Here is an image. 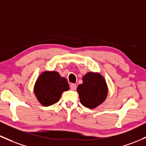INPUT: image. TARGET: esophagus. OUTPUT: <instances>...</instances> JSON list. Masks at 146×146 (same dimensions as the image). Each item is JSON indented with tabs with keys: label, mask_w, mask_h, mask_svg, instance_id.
I'll return each mask as SVG.
<instances>
[{
	"label": "esophagus",
	"mask_w": 146,
	"mask_h": 146,
	"mask_svg": "<svg viewBox=\"0 0 146 146\" xmlns=\"http://www.w3.org/2000/svg\"><path fill=\"white\" fill-rule=\"evenodd\" d=\"M70 89H72V90H76V88H77V86H76V84H73H73H70Z\"/></svg>",
	"instance_id": "1"
}]
</instances>
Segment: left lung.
Here are the masks:
<instances>
[{
	"label": "left lung",
	"mask_w": 146,
	"mask_h": 146,
	"mask_svg": "<svg viewBox=\"0 0 146 146\" xmlns=\"http://www.w3.org/2000/svg\"><path fill=\"white\" fill-rule=\"evenodd\" d=\"M83 83L79 84L77 91L83 106L94 109L105 101L108 88L105 78L100 73L89 72L82 78Z\"/></svg>",
	"instance_id": "8db88e82"
}]
</instances>
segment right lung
<instances>
[{"label": "right lung", "instance_id": "obj_1", "mask_svg": "<svg viewBox=\"0 0 146 146\" xmlns=\"http://www.w3.org/2000/svg\"><path fill=\"white\" fill-rule=\"evenodd\" d=\"M69 89L66 79L57 71H44L39 76L34 86L36 98L45 107L60 100L62 94Z\"/></svg>", "mask_w": 146, "mask_h": 146}]
</instances>
